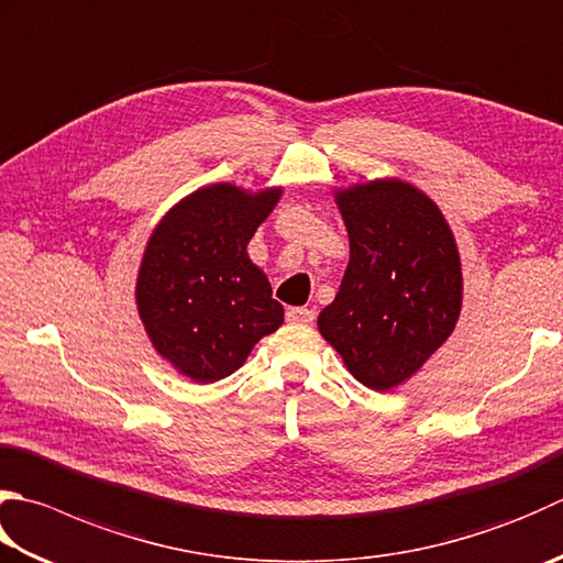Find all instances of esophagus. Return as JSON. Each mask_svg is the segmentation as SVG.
<instances>
[{"label":"esophagus","instance_id":"34e87169","mask_svg":"<svg viewBox=\"0 0 563 563\" xmlns=\"http://www.w3.org/2000/svg\"><path fill=\"white\" fill-rule=\"evenodd\" d=\"M314 312L307 310V307H290L288 310V322L292 324H312Z\"/></svg>","mask_w":563,"mask_h":563}]
</instances>
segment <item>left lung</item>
Returning <instances> with one entry per match:
<instances>
[{
	"label": "left lung",
	"mask_w": 563,
	"mask_h": 563,
	"mask_svg": "<svg viewBox=\"0 0 563 563\" xmlns=\"http://www.w3.org/2000/svg\"><path fill=\"white\" fill-rule=\"evenodd\" d=\"M334 202L351 256L319 334L358 383L393 390L456 329L464 275L454 231L432 197L400 178L336 187Z\"/></svg>",
	"instance_id": "1"
}]
</instances>
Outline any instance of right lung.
<instances>
[{"label": "right lung", "mask_w": 563, "mask_h": 563, "mask_svg": "<svg viewBox=\"0 0 563 563\" xmlns=\"http://www.w3.org/2000/svg\"><path fill=\"white\" fill-rule=\"evenodd\" d=\"M280 197L283 187L212 183L175 202L151 231L136 310L156 354L192 383L231 376L283 324V305L246 251Z\"/></svg>", "instance_id": "1"}]
</instances>
